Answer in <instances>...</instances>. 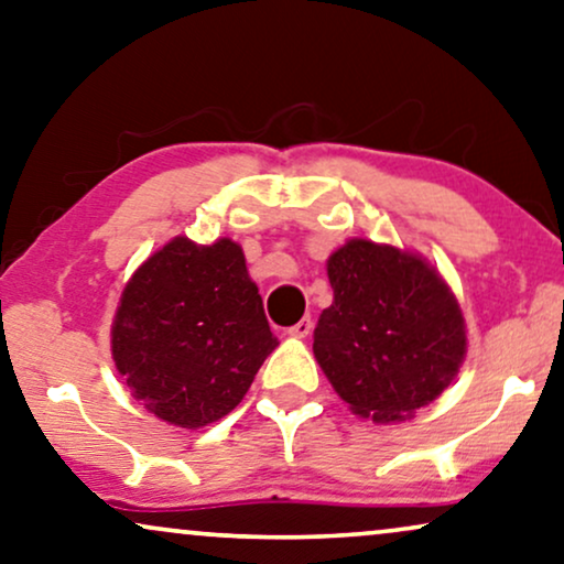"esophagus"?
I'll use <instances>...</instances> for the list:
<instances>
[{"mask_svg": "<svg viewBox=\"0 0 564 564\" xmlns=\"http://www.w3.org/2000/svg\"><path fill=\"white\" fill-rule=\"evenodd\" d=\"M311 332H313V318H311V316L300 318L295 326L288 328V334H290V336H297V339H305V336H308Z\"/></svg>", "mask_w": 564, "mask_h": 564, "instance_id": "obj_1", "label": "esophagus"}]
</instances>
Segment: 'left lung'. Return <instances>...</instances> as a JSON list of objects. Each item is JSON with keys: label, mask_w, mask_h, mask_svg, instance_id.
<instances>
[{"label": "left lung", "mask_w": 564, "mask_h": 564, "mask_svg": "<svg viewBox=\"0 0 564 564\" xmlns=\"http://www.w3.org/2000/svg\"><path fill=\"white\" fill-rule=\"evenodd\" d=\"M334 303L313 355L352 414L378 425L412 420L458 376L466 321L441 272L420 253L349 238L328 256Z\"/></svg>", "instance_id": "obj_1"}]
</instances>
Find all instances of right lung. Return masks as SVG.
I'll use <instances>...</instances> for the list:
<instances>
[{"label": "right lung", "mask_w": 564, "mask_h": 564, "mask_svg": "<svg viewBox=\"0 0 564 564\" xmlns=\"http://www.w3.org/2000/svg\"><path fill=\"white\" fill-rule=\"evenodd\" d=\"M276 345L243 248L230 238L167 240L129 276L111 326L131 397L186 430L230 414Z\"/></svg>", "instance_id": "right-lung-1"}]
</instances>
